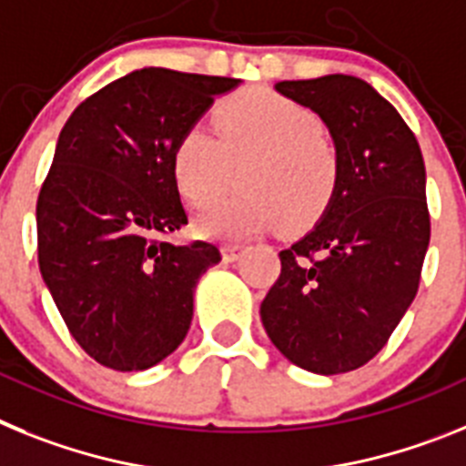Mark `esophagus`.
Returning a JSON list of instances; mask_svg holds the SVG:
<instances>
[{
  "mask_svg": "<svg viewBox=\"0 0 466 466\" xmlns=\"http://www.w3.org/2000/svg\"><path fill=\"white\" fill-rule=\"evenodd\" d=\"M244 246H238V244H225L222 246V260L225 262H234L238 260V258L244 256Z\"/></svg>",
  "mask_w": 466,
  "mask_h": 466,
  "instance_id": "obj_1",
  "label": "esophagus"
}]
</instances>
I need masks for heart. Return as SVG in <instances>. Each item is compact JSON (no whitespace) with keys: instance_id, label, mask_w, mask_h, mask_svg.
Instances as JSON below:
<instances>
[{"instance_id":"heart-1","label":"heart","mask_w":466,"mask_h":466,"mask_svg":"<svg viewBox=\"0 0 466 466\" xmlns=\"http://www.w3.org/2000/svg\"><path fill=\"white\" fill-rule=\"evenodd\" d=\"M216 137L204 124L180 133L171 173L187 204L208 206L228 192L234 168L244 166V194L210 206L194 229L206 238H241L274 228H302L317 220L338 187V149L321 133L309 107L256 88L216 110Z\"/></svg>"}]
</instances>
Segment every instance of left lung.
<instances>
[{"mask_svg":"<svg viewBox=\"0 0 466 466\" xmlns=\"http://www.w3.org/2000/svg\"><path fill=\"white\" fill-rule=\"evenodd\" d=\"M274 88L321 116L339 176L317 225L279 253L262 326L295 366L350 373L387 345L418 293L431 232L422 152L394 105L359 76Z\"/></svg>","mask_w":466,"mask_h":466,"instance_id":"left-lung-1","label":"left lung"}]
</instances>
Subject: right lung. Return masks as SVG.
<instances>
[{"mask_svg":"<svg viewBox=\"0 0 466 466\" xmlns=\"http://www.w3.org/2000/svg\"><path fill=\"white\" fill-rule=\"evenodd\" d=\"M237 86L143 67L93 93L60 131L37 199L39 269L72 338L100 366L145 370L187 335L197 281L220 250L166 241L187 225L171 152Z\"/></svg>","mask_w":466,"mask_h":466,"instance_id":"add662e5","label":"right lung"}]
</instances>
